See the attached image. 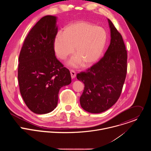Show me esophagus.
<instances>
[{
	"instance_id": "34e87169",
	"label": "esophagus",
	"mask_w": 151,
	"mask_h": 151,
	"mask_svg": "<svg viewBox=\"0 0 151 151\" xmlns=\"http://www.w3.org/2000/svg\"><path fill=\"white\" fill-rule=\"evenodd\" d=\"M70 75H71V77L72 79L75 78L76 77V73L75 72V70H70Z\"/></svg>"
}]
</instances>
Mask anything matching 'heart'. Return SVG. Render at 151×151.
Returning a JSON list of instances; mask_svg holds the SVG:
<instances>
[{
    "mask_svg": "<svg viewBox=\"0 0 151 151\" xmlns=\"http://www.w3.org/2000/svg\"><path fill=\"white\" fill-rule=\"evenodd\" d=\"M107 39V33L103 28L80 21L66 26L63 32H58L54 39V47L60 59H65L73 53L75 47L77 55L69 61V64L78 67L82 61L84 66H90L101 57Z\"/></svg>",
    "mask_w": 151,
    "mask_h": 151,
    "instance_id": "b5f03b06",
    "label": "heart"
}]
</instances>
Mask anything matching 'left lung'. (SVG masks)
I'll use <instances>...</instances> for the list:
<instances>
[{
	"mask_svg": "<svg viewBox=\"0 0 151 151\" xmlns=\"http://www.w3.org/2000/svg\"><path fill=\"white\" fill-rule=\"evenodd\" d=\"M111 43L104 56L86 72L76 75L84 85L80 97L82 108L99 114L111 107L120 97L127 70V52L120 33L108 19Z\"/></svg>",
	"mask_w": 151,
	"mask_h": 151,
	"instance_id": "1",
	"label": "left lung"
}]
</instances>
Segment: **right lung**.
Listing matches in <instances>:
<instances>
[{
  "instance_id": "obj_1",
  "label": "right lung",
  "mask_w": 151,
  "mask_h": 151,
  "mask_svg": "<svg viewBox=\"0 0 151 151\" xmlns=\"http://www.w3.org/2000/svg\"><path fill=\"white\" fill-rule=\"evenodd\" d=\"M57 18L42 17L28 33L21 48L18 69L20 93L33 112L45 114L57 105L60 89L71 83L69 70L55 55Z\"/></svg>"
}]
</instances>
